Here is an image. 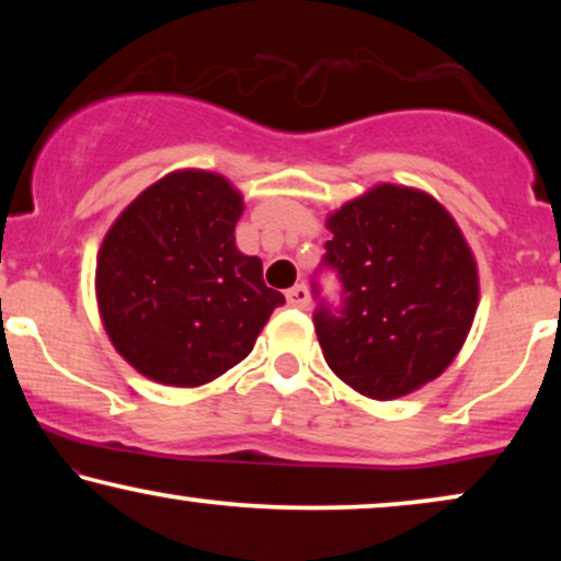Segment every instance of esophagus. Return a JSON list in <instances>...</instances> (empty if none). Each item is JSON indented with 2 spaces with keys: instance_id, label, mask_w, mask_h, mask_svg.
<instances>
[{
  "instance_id": "1",
  "label": "esophagus",
  "mask_w": 561,
  "mask_h": 561,
  "mask_svg": "<svg viewBox=\"0 0 561 561\" xmlns=\"http://www.w3.org/2000/svg\"><path fill=\"white\" fill-rule=\"evenodd\" d=\"M286 298H288V304L294 306V309H309L311 294H309V288L304 286V283H298V286H294V288L288 290Z\"/></svg>"
}]
</instances>
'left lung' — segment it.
<instances>
[{
	"mask_svg": "<svg viewBox=\"0 0 561 561\" xmlns=\"http://www.w3.org/2000/svg\"><path fill=\"white\" fill-rule=\"evenodd\" d=\"M327 229L344 309L321 306L313 327L332 373L373 401L439 378L480 301L478 260L455 217L426 191L378 183L329 214Z\"/></svg>",
	"mask_w": 561,
	"mask_h": 561,
	"instance_id": "left-lung-1",
	"label": "left lung"
}]
</instances>
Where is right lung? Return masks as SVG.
I'll use <instances>...</instances> for the list:
<instances>
[{
    "instance_id": "right-lung-1",
    "label": "right lung",
    "mask_w": 561,
    "mask_h": 561,
    "mask_svg": "<svg viewBox=\"0 0 561 561\" xmlns=\"http://www.w3.org/2000/svg\"><path fill=\"white\" fill-rule=\"evenodd\" d=\"M242 194L183 168L129 202L96 255V304L112 347L145 378L198 388L255 347L275 306L263 260L237 250Z\"/></svg>"
}]
</instances>
